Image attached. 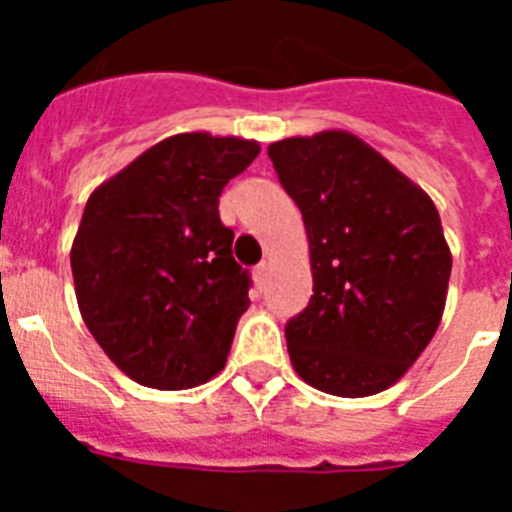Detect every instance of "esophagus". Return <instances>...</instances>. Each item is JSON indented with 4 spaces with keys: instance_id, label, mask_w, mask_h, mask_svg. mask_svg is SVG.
Listing matches in <instances>:
<instances>
[{
    "instance_id": "obj_1",
    "label": "esophagus",
    "mask_w": 512,
    "mask_h": 512,
    "mask_svg": "<svg viewBox=\"0 0 512 512\" xmlns=\"http://www.w3.org/2000/svg\"><path fill=\"white\" fill-rule=\"evenodd\" d=\"M265 273H268V263H265V260H263V263H260L255 268V281H257V284H263Z\"/></svg>"
}]
</instances>
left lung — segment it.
<instances>
[{"label": "left lung", "instance_id": "obj_1", "mask_svg": "<svg viewBox=\"0 0 512 512\" xmlns=\"http://www.w3.org/2000/svg\"><path fill=\"white\" fill-rule=\"evenodd\" d=\"M268 156L311 244V303L284 329L292 366L332 396H374L441 324L452 252L436 204L350 132L279 140Z\"/></svg>", "mask_w": 512, "mask_h": 512}]
</instances>
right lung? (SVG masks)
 Wrapping results in <instances>:
<instances>
[{"label":"right lung","instance_id":"1","mask_svg":"<svg viewBox=\"0 0 512 512\" xmlns=\"http://www.w3.org/2000/svg\"><path fill=\"white\" fill-rule=\"evenodd\" d=\"M255 140L183 132L92 191L71 247L79 311L106 356L146 388L183 390L225 366L249 308L247 268L217 204Z\"/></svg>","mask_w":512,"mask_h":512}]
</instances>
